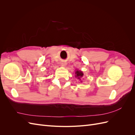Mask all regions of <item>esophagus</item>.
Segmentation results:
<instances>
[{
  "label": "esophagus",
  "mask_w": 135,
  "mask_h": 135,
  "mask_svg": "<svg viewBox=\"0 0 135 135\" xmlns=\"http://www.w3.org/2000/svg\"><path fill=\"white\" fill-rule=\"evenodd\" d=\"M62 66H66V64H65V63H62Z\"/></svg>",
  "instance_id": "1"
}]
</instances>
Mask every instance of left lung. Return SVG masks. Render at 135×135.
Returning <instances> with one entry per match:
<instances>
[{"label":"left lung","instance_id":"left-lung-1","mask_svg":"<svg viewBox=\"0 0 135 135\" xmlns=\"http://www.w3.org/2000/svg\"><path fill=\"white\" fill-rule=\"evenodd\" d=\"M75 77L77 78L78 80H79V81H81L82 80H81V78H82L83 76V72L81 71H80V70H76L75 72Z\"/></svg>","mask_w":135,"mask_h":135}]
</instances>
